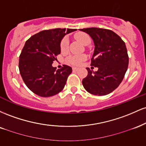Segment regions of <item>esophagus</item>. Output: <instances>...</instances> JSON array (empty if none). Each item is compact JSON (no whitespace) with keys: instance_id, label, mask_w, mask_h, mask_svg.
Here are the masks:
<instances>
[{"instance_id":"obj_1","label":"esophagus","mask_w":146,"mask_h":146,"mask_svg":"<svg viewBox=\"0 0 146 146\" xmlns=\"http://www.w3.org/2000/svg\"><path fill=\"white\" fill-rule=\"evenodd\" d=\"M78 70H79L78 68H77V67H73V71H78Z\"/></svg>"}]
</instances>
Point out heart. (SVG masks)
I'll list each match as a JSON object with an SVG mask.
<instances>
[{
    "label": "heart",
    "mask_w": 146,
    "mask_h": 146,
    "mask_svg": "<svg viewBox=\"0 0 146 146\" xmlns=\"http://www.w3.org/2000/svg\"><path fill=\"white\" fill-rule=\"evenodd\" d=\"M75 38L77 40L84 45L88 44L90 42V38L86 33L83 32H79L75 35ZM68 40L66 38H63L60 42V50L62 51H66L68 48ZM86 56L85 55H80V56H72L68 57L67 62L72 65H80L84 60H86Z\"/></svg>",
    "instance_id": "heart-1"
}]
</instances>
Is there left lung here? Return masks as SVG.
Masks as SVG:
<instances>
[{"instance_id":"obj_1","label":"left lung","mask_w":146,"mask_h":146,"mask_svg":"<svg viewBox=\"0 0 146 146\" xmlns=\"http://www.w3.org/2000/svg\"><path fill=\"white\" fill-rule=\"evenodd\" d=\"M89 34L94 42L95 51L91 66L97 71L86 68L88 75L82 80L86 91L95 95H106L121 84L128 66V55L125 42L111 30L102 28L80 29Z\"/></svg>"}]
</instances>
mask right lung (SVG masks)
I'll list each match as a JSON object with an SVG mask.
<instances>
[{"instance_id":"obj_1","label":"right lung","mask_w":146,"mask_h":146,"mask_svg":"<svg viewBox=\"0 0 146 146\" xmlns=\"http://www.w3.org/2000/svg\"><path fill=\"white\" fill-rule=\"evenodd\" d=\"M73 29L44 30L33 35L25 42L19 56V71L26 86L35 94L47 98L63 90L72 68L63 65L60 69L52 64L60 54V42Z\"/></svg>"}]
</instances>
